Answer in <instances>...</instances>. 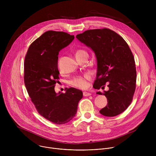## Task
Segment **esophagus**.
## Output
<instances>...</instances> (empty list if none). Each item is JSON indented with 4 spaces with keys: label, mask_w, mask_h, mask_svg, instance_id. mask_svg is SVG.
Wrapping results in <instances>:
<instances>
[{
    "label": "esophagus",
    "mask_w": 156,
    "mask_h": 156,
    "mask_svg": "<svg viewBox=\"0 0 156 156\" xmlns=\"http://www.w3.org/2000/svg\"><path fill=\"white\" fill-rule=\"evenodd\" d=\"M91 94L90 93H87V92H83V96H91Z\"/></svg>",
    "instance_id": "obj_1"
}]
</instances>
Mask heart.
Wrapping results in <instances>:
<instances>
[{
    "label": "heart",
    "instance_id": "obj_1",
    "mask_svg": "<svg viewBox=\"0 0 156 156\" xmlns=\"http://www.w3.org/2000/svg\"><path fill=\"white\" fill-rule=\"evenodd\" d=\"M87 54V52L83 49H78L76 52V57L82 55L83 54ZM91 75L86 74L83 76H76L70 81V84L75 87L80 89H85L88 86V81L91 80Z\"/></svg>",
    "mask_w": 156,
    "mask_h": 156
}]
</instances>
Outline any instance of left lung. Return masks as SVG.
Segmentation results:
<instances>
[{
    "mask_svg": "<svg viewBox=\"0 0 156 156\" xmlns=\"http://www.w3.org/2000/svg\"><path fill=\"white\" fill-rule=\"evenodd\" d=\"M76 37L91 48L96 57L94 88L99 90L108 83L107 91L97 93L107 99V105L99 112L106 117L119 115L130 105L136 88L135 58L128 44L117 33L107 28L87 30Z\"/></svg>",
    "mask_w": 156,
    "mask_h": 156,
    "instance_id": "1",
    "label": "left lung"
}]
</instances>
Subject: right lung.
Masks as SVG:
<instances>
[{"mask_svg":"<svg viewBox=\"0 0 156 156\" xmlns=\"http://www.w3.org/2000/svg\"><path fill=\"white\" fill-rule=\"evenodd\" d=\"M74 35L48 31L28 48L24 62V81L28 93L38 113L55 124H64L75 116L83 92L74 87L56 93L59 79L58 55L73 41Z\"/></svg>","mask_w":156,"mask_h":156,"instance_id":"1","label":"right lung"}]
</instances>
